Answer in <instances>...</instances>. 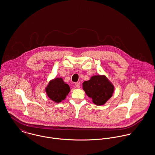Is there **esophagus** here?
<instances>
[{
    "instance_id": "34e87169",
    "label": "esophagus",
    "mask_w": 155,
    "mask_h": 155,
    "mask_svg": "<svg viewBox=\"0 0 155 155\" xmlns=\"http://www.w3.org/2000/svg\"><path fill=\"white\" fill-rule=\"evenodd\" d=\"M75 87L78 88H79L80 87V83H75Z\"/></svg>"
}]
</instances>
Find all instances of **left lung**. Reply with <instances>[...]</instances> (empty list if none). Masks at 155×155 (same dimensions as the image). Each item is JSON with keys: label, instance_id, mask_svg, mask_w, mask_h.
<instances>
[{"label": "left lung", "instance_id": "1", "mask_svg": "<svg viewBox=\"0 0 155 155\" xmlns=\"http://www.w3.org/2000/svg\"><path fill=\"white\" fill-rule=\"evenodd\" d=\"M83 88L93 103L101 106L113 96L115 87L105 75H95L83 83Z\"/></svg>", "mask_w": 155, "mask_h": 155}]
</instances>
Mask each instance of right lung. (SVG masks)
<instances>
[{"instance_id": "right-lung-1", "label": "right lung", "mask_w": 155, "mask_h": 155, "mask_svg": "<svg viewBox=\"0 0 155 155\" xmlns=\"http://www.w3.org/2000/svg\"><path fill=\"white\" fill-rule=\"evenodd\" d=\"M45 91L51 101L59 103L65 99L70 91V87L61 77L54 78L45 87Z\"/></svg>"}]
</instances>
